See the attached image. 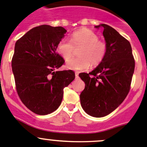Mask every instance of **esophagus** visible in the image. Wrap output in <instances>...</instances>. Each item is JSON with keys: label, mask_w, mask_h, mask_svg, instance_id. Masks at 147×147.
<instances>
[{"label": "esophagus", "mask_w": 147, "mask_h": 147, "mask_svg": "<svg viewBox=\"0 0 147 147\" xmlns=\"http://www.w3.org/2000/svg\"><path fill=\"white\" fill-rule=\"evenodd\" d=\"M75 78H78V72H75Z\"/></svg>", "instance_id": "1"}]
</instances>
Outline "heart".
I'll return each instance as SVG.
<instances>
[{"instance_id":"b5f03b06","label":"heart","mask_w":147,"mask_h":147,"mask_svg":"<svg viewBox=\"0 0 147 147\" xmlns=\"http://www.w3.org/2000/svg\"><path fill=\"white\" fill-rule=\"evenodd\" d=\"M70 41L62 39L57 46V51L66 61L72 57L74 48L80 46L78 51L79 57L72 59L66 64L69 69L86 70L90 63L93 65H97L103 61L107 54L106 43L99 40L98 35L89 29L83 28L75 31L71 35Z\"/></svg>"}]
</instances>
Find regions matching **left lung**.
<instances>
[{
    "label": "left lung",
    "instance_id": "1",
    "mask_svg": "<svg viewBox=\"0 0 147 147\" xmlns=\"http://www.w3.org/2000/svg\"><path fill=\"white\" fill-rule=\"evenodd\" d=\"M106 42L107 54L90 72L79 74L85 88L80 94V105L88 115L102 117L122 104L131 87L135 61L131 43L110 26L101 24Z\"/></svg>",
    "mask_w": 147,
    "mask_h": 147
}]
</instances>
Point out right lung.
Here are the masks:
<instances>
[{
	"label": "right lung",
	"mask_w": 147,
	"mask_h": 147,
	"mask_svg": "<svg viewBox=\"0 0 147 147\" xmlns=\"http://www.w3.org/2000/svg\"><path fill=\"white\" fill-rule=\"evenodd\" d=\"M67 30L62 27L38 26L15 43L11 61L17 94L30 110L46 115L61 105L64 88L75 75L72 70L55 71L64 62L57 49Z\"/></svg>",
	"instance_id": "obj_1"
}]
</instances>
